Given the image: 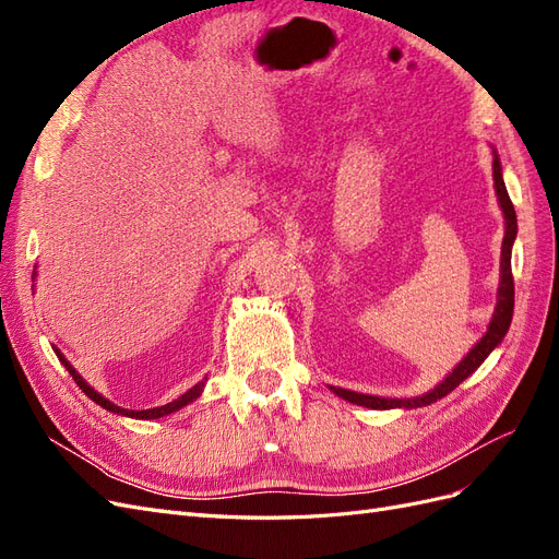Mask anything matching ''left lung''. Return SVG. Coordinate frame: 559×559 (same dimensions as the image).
Listing matches in <instances>:
<instances>
[{"label":"left lung","mask_w":559,"mask_h":559,"mask_svg":"<svg viewBox=\"0 0 559 559\" xmlns=\"http://www.w3.org/2000/svg\"><path fill=\"white\" fill-rule=\"evenodd\" d=\"M492 177H495V189H497V198L499 205L503 210V218H506V235H503V245H501V282H499V300L495 308V317L489 321L487 333L480 337V343H476L466 357L462 359V364L456 366L452 373L433 386L431 392H427L425 396L417 399H380V396H370V394H359V392H349V389H341V386H331L337 396H343L349 403L357 405H366V408H376V411H386V408H419V405H429L438 399L448 396L452 389L460 384L462 380H466L473 370H476L489 352H492L501 341L506 331L511 326L513 319V302H515V289H513V275H511V247L518 235V218H515V210L513 202L506 193V186L501 179V163L499 156H495L492 160Z\"/></svg>","instance_id":"left-lung-1"}]
</instances>
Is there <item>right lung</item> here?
I'll return each instance as SVG.
<instances>
[{"mask_svg": "<svg viewBox=\"0 0 559 559\" xmlns=\"http://www.w3.org/2000/svg\"><path fill=\"white\" fill-rule=\"evenodd\" d=\"M70 373H72V378L76 380V384L83 389V394H86L88 399H93L97 405H103V408H107L109 413L130 415V417H140V419H158V417H163V415H170V413H175V411L183 408V405H189L191 401H195V399L202 394V386H205V382H200V384H195L193 389H189V392H186L183 396H179V399H177V401H173V403L160 405V408H154V411H140V413H134V411L118 408V405L109 403L105 396H99V394L95 392V389H91L86 382H83V380L76 376V370H70Z\"/></svg>", "mask_w": 559, "mask_h": 559, "instance_id": "add662e5", "label": "right lung"}]
</instances>
